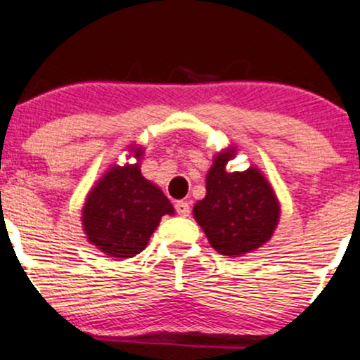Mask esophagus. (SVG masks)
Returning <instances> with one entry per match:
<instances>
[{"instance_id": "34e87169", "label": "esophagus", "mask_w": 360, "mask_h": 360, "mask_svg": "<svg viewBox=\"0 0 360 360\" xmlns=\"http://www.w3.org/2000/svg\"><path fill=\"white\" fill-rule=\"evenodd\" d=\"M174 206H176L177 214H181V217H188L189 212H191V208H189L188 201H176Z\"/></svg>"}]
</instances>
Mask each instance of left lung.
<instances>
[{
    "mask_svg": "<svg viewBox=\"0 0 360 360\" xmlns=\"http://www.w3.org/2000/svg\"><path fill=\"white\" fill-rule=\"evenodd\" d=\"M233 157V147L214 155L206 174V196L194 205L193 214L218 254L238 257L269 240L281 206L259 169L226 171V162Z\"/></svg>",
    "mask_w": 360,
    "mask_h": 360,
    "instance_id": "left-lung-1",
    "label": "left lung"
}]
</instances>
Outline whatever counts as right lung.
<instances>
[{
    "instance_id": "1",
    "label": "right lung",
    "mask_w": 360,
    "mask_h": 360,
    "mask_svg": "<svg viewBox=\"0 0 360 360\" xmlns=\"http://www.w3.org/2000/svg\"><path fill=\"white\" fill-rule=\"evenodd\" d=\"M137 164L111 166L91 189L82 208V229L103 254L117 259L137 255L164 214L174 213L167 196L140 172L142 148H131Z\"/></svg>"
}]
</instances>
